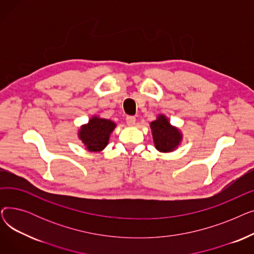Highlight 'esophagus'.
<instances>
[{
  "mask_svg": "<svg viewBox=\"0 0 254 254\" xmlns=\"http://www.w3.org/2000/svg\"><path fill=\"white\" fill-rule=\"evenodd\" d=\"M127 124L129 126V127H132L135 126L136 124V117L135 116H127Z\"/></svg>",
  "mask_w": 254,
  "mask_h": 254,
  "instance_id": "1",
  "label": "esophagus"
}]
</instances>
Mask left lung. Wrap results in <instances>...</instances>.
Instances as JSON below:
<instances>
[{
  "label": "left lung",
  "instance_id": "1",
  "mask_svg": "<svg viewBox=\"0 0 254 254\" xmlns=\"http://www.w3.org/2000/svg\"><path fill=\"white\" fill-rule=\"evenodd\" d=\"M150 128L154 147L159 152L168 153L176 150L183 140L181 130L172 126L165 114H158L156 119L150 123Z\"/></svg>",
  "mask_w": 254,
  "mask_h": 254
}]
</instances>
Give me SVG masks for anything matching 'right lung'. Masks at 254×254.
I'll return each mask as SVG.
<instances>
[{
    "label": "right lung",
    "instance_id": "1",
    "mask_svg": "<svg viewBox=\"0 0 254 254\" xmlns=\"http://www.w3.org/2000/svg\"><path fill=\"white\" fill-rule=\"evenodd\" d=\"M115 127L116 124L112 120L93 115L87 124L80 127L77 135L87 151L101 152L108 145Z\"/></svg>",
    "mask_w": 254,
    "mask_h": 254
}]
</instances>
